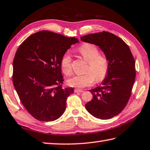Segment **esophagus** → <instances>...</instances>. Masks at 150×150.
Listing matches in <instances>:
<instances>
[{"label":"esophagus","instance_id":"esophagus-1","mask_svg":"<svg viewBox=\"0 0 150 150\" xmlns=\"http://www.w3.org/2000/svg\"><path fill=\"white\" fill-rule=\"evenodd\" d=\"M74 92H80V93H81V92H83V91L82 90H80V89H75L74 90Z\"/></svg>","mask_w":150,"mask_h":150}]
</instances>
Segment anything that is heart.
Returning a JSON list of instances; mask_svg holds the SVG:
<instances>
[{
	"mask_svg": "<svg viewBox=\"0 0 150 150\" xmlns=\"http://www.w3.org/2000/svg\"><path fill=\"white\" fill-rule=\"evenodd\" d=\"M78 51L86 61L88 62L86 73L83 75H76L67 80L69 85L79 88L91 86L96 82H101L108 75L109 65L108 59L105 56L99 54L98 48L96 45L85 43L82 44ZM71 55L65 52L61 58L62 71L66 76L72 74Z\"/></svg>",
	"mask_w": 150,
	"mask_h": 150,
	"instance_id": "b5f03b06",
	"label": "heart"
}]
</instances>
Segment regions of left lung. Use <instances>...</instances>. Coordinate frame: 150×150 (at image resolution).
I'll return each instance as SVG.
<instances>
[{
  "mask_svg": "<svg viewBox=\"0 0 150 150\" xmlns=\"http://www.w3.org/2000/svg\"><path fill=\"white\" fill-rule=\"evenodd\" d=\"M83 42L98 45L108 59V75L101 86L90 90L93 99L85 105L90 114L109 119L121 113L132 94L135 79V59L128 45L118 36L103 31L81 36Z\"/></svg>",
  "mask_w": 150,
  "mask_h": 150,
  "instance_id": "8db88e82",
  "label": "left lung"
}]
</instances>
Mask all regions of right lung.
<instances>
[{
    "mask_svg": "<svg viewBox=\"0 0 150 150\" xmlns=\"http://www.w3.org/2000/svg\"><path fill=\"white\" fill-rule=\"evenodd\" d=\"M77 38L48 31L26 38L15 53L13 83L20 100L33 117L53 121L60 117L72 87L62 88L61 58Z\"/></svg>",
    "mask_w": 150,
    "mask_h": 150,
    "instance_id": "1",
    "label": "right lung"
}]
</instances>
